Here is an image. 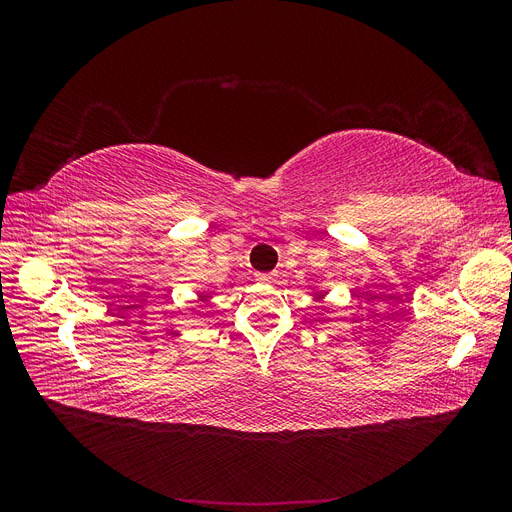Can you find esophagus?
Segmentation results:
<instances>
[{
	"label": "esophagus",
	"mask_w": 512,
	"mask_h": 512,
	"mask_svg": "<svg viewBox=\"0 0 512 512\" xmlns=\"http://www.w3.org/2000/svg\"><path fill=\"white\" fill-rule=\"evenodd\" d=\"M273 277H275L273 273H258V282H267L269 284V282H273Z\"/></svg>",
	"instance_id": "1"
}]
</instances>
